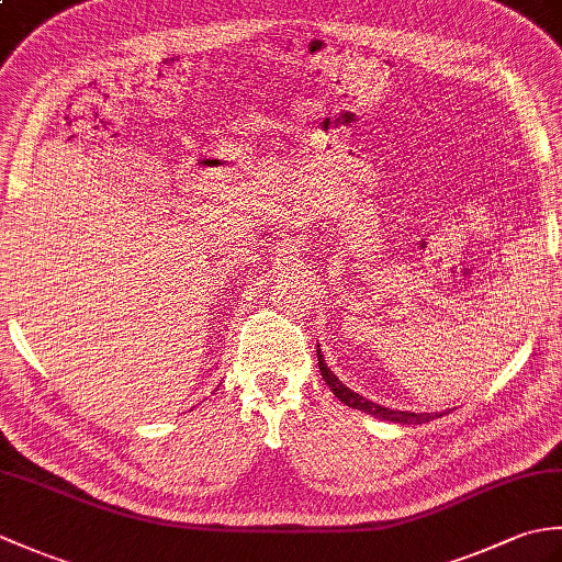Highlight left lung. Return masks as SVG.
Returning a JSON list of instances; mask_svg holds the SVG:
<instances>
[{"mask_svg":"<svg viewBox=\"0 0 562 562\" xmlns=\"http://www.w3.org/2000/svg\"><path fill=\"white\" fill-rule=\"evenodd\" d=\"M316 355H318V369H321V376L326 379L328 389L336 393L338 401L348 405V408H355V411H362V413H369L374 417H381V420H391V423H403V425H423V423H429L435 420V417H439L437 413H411V411H391V408H384V405L379 403H372L362 398L360 393L350 391L345 384H340V379L330 372V369L326 367V360L324 355H321V350L316 348Z\"/></svg>","mask_w":562,"mask_h":562,"instance_id":"8db88e82","label":"left lung"}]
</instances>
